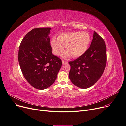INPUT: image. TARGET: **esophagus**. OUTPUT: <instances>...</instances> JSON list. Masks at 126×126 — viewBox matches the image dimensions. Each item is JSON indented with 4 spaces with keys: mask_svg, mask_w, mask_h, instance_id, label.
Wrapping results in <instances>:
<instances>
[{
    "mask_svg": "<svg viewBox=\"0 0 126 126\" xmlns=\"http://www.w3.org/2000/svg\"><path fill=\"white\" fill-rule=\"evenodd\" d=\"M62 63H63V64L67 63V62L66 61H64V60H62Z\"/></svg>",
    "mask_w": 126,
    "mask_h": 126,
    "instance_id": "esophagus-1",
    "label": "esophagus"
}]
</instances>
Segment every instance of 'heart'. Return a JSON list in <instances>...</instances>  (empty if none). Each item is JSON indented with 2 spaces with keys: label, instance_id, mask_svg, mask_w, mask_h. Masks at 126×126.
I'll return each instance as SVG.
<instances>
[{
  "label": "heart",
  "instance_id": "obj_1",
  "mask_svg": "<svg viewBox=\"0 0 126 126\" xmlns=\"http://www.w3.org/2000/svg\"><path fill=\"white\" fill-rule=\"evenodd\" d=\"M91 42V36L86 32H67L59 34L57 39L53 37L51 44L53 52L59 55L64 50L65 47L67 51L63 54V57L68 58L71 55L74 58L81 57L88 49Z\"/></svg>",
  "mask_w": 126,
  "mask_h": 126
}]
</instances>
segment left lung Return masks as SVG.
Returning <instances> with one entry per match:
<instances>
[{
  "instance_id": "obj_1",
  "label": "left lung",
  "mask_w": 126,
  "mask_h": 126,
  "mask_svg": "<svg viewBox=\"0 0 126 126\" xmlns=\"http://www.w3.org/2000/svg\"><path fill=\"white\" fill-rule=\"evenodd\" d=\"M107 63L106 46L103 38L95 31L90 47L81 57L69 62V78L77 87H91L102 76Z\"/></svg>"
}]
</instances>
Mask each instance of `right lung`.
Returning <instances> with one entry per match:
<instances>
[{
  "mask_svg": "<svg viewBox=\"0 0 126 126\" xmlns=\"http://www.w3.org/2000/svg\"><path fill=\"white\" fill-rule=\"evenodd\" d=\"M50 27L35 28L22 39L19 47L18 62L22 73L35 89L44 90L52 85L61 67L62 60L52 54Z\"/></svg>",
  "mask_w": 126,
  "mask_h": 126,
  "instance_id": "obj_1",
  "label": "right lung"
}]
</instances>
